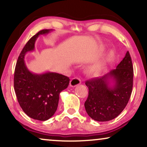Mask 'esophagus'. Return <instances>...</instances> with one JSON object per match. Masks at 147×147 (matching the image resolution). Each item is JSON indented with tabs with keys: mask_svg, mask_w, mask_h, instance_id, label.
I'll list each match as a JSON object with an SVG mask.
<instances>
[{
	"mask_svg": "<svg viewBox=\"0 0 147 147\" xmlns=\"http://www.w3.org/2000/svg\"><path fill=\"white\" fill-rule=\"evenodd\" d=\"M80 84H81V80H80L79 78H74L71 80V81H70L69 85L71 87L74 88L78 85H80Z\"/></svg>",
	"mask_w": 147,
	"mask_h": 147,
	"instance_id": "obj_1",
	"label": "esophagus"
}]
</instances>
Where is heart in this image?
Wrapping results in <instances>:
<instances>
[{"instance_id":"b5f03b06","label":"heart","mask_w":147,"mask_h":147,"mask_svg":"<svg viewBox=\"0 0 147 147\" xmlns=\"http://www.w3.org/2000/svg\"><path fill=\"white\" fill-rule=\"evenodd\" d=\"M115 57V52L112 49H109L101 59L88 67L87 73L90 76L97 77L101 74L108 64L113 61Z\"/></svg>"}]
</instances>
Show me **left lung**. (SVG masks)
Segmentation results:
<instances>
[{"mask_svg": "<svg viewBox=\"0 0 147 147\" xmlns=\"http://www.w3.org/2000/svg\"><path fill=\"white\" fill-rule=\"evenodd\" d=\"M133 73L132 59L127 51L115 69L101 78L86 81L89 93L84 106L88 116L98 122L117 117L129 101Z\"/></svg>", "mask_w": 147, "mask_h": 147, "instance_id": "1", "label": "left lung"}]
</instances>
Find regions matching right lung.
<instances>
[{"label":"right lung","mask_w":147,"mask_h":147,"mask_svg":"<svg viewBox=\"0 0 147 147\" xmlns=\"http://www.w3.org/2000/svg\"><path fill=\"white\" fill-rule=\"evenodd\" d=\"M52 31L41 30L28 41L18 58L14 75V88L20 106L30 118L41 121L49 119L55 114L59 94L67 88L69 79L55 72L30 71L25 64V56L28 52L34 51L39 35Z\"/></svg>","instance_id":"1"}]
</instances>
